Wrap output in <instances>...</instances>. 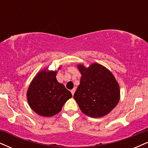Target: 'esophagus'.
Masks as SVG:
<instances>
[{
  "instance_id": "1",
  "label": "esophagus",
  "mask_w": 148,
  "mask_h": 148,
  "mask_svg": "<svg viewBox=\"0 0 148 148\" xmlns=\"http://www.w3.org/2000/svg\"><path fill=\"white\" fill-rule=\"evenodd\" d=\"M71 92H72V95H74V92H75V88H73L72 90H71Z\"/></svg>"
}]
</instances>
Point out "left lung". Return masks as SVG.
<instances>
[{"mask_svg":"<svg viewBox=\"0 0 148 148\" xmlns=\"http://www.w3.org/2000/svg\"><path fill=\"white\" fill-rule=\"evenodd\" d=\"M81 74L74 98L81 111L91 118H101L117 106L120 98L118 81L109 69L99 63L77 65Z\"/></svg>","mask_w":148,"mask_h":148,"instance_id":"8db88e82","label":"left lung"}]
</instances>
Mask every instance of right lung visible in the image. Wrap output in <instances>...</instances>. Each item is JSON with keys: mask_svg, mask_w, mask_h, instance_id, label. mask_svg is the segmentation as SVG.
Returning a JSON list of instances; mask_svg holds the SVG:
<instances>
[{"mask_svg": "<svg viewBox=\"0 0 148 148\" xmlns=\"http://www.w3.org/2000/svg\"><path fill=\"white\" fill-rule=\"evenodd\" d=\"M61 68L59 67L58 70ZM57 71L46 67L37 72L30 82L26 96L30 108L43 117L55 115L64 103L72 97V93L56 79Z\"/></svg>", "mask_w": 148, "mask_h": 148, "instance_id": "right-lung-1", "label": "right lung"}]
</instances>
